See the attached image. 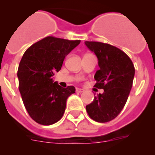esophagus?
<instances>
[{
	"mask_svg": "<svg viewBox=\"0 0 155 155\" xmlns=\"http://www.w3.org/2000/svg\"><path fill=\"white\" fill-rule=\"evenodd\" d=\"M76 91L78 92V93H81V92L85 91V90H84V89H82V88H79V87H76Z\"/></svg>",
	"mask_w": 155,
	"mask_h": 155,
	"instance_id": "obj_1",
	"label": "esophagus"
}]
</instances>
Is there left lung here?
<instances>
[{"label":"left lung","instance_id":"obj_1","mask_svg":"<svg viewBox=\"0 0 155 155\" xmlns=\"http://www.w3.org/2000/svg\"><path fill=\"white\" fill-rule=\"evenodd\" d=\"M94 52L100 69L94 75V87L104 89L86 106L89 117L105 123L113 120L121 112L127 101L133 85L135 68L127 54L118 48L101 42L85 41Z\"/></svg>","mask_w":155,"mask_h":155}]
</instances>
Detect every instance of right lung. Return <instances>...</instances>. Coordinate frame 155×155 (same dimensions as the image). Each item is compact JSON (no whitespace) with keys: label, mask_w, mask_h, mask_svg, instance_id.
Wrapping results in <instances>:
<instances>
[{"label":"right lung","mask_w":155,"mask_h":155,"mask_svg":"<svg viewBox=\"0 0 155 155\" xmlns=\"http://www.w3.org/2000/svg\"><path fill=\"white\" fill-rule=\"evenodd\" d=\"M80 43L46 37L25 51L18 68V89L23 104L34 121L42 125L58 121L66 109L68 97L75 87H62L53 76L61 69L64 58Z\"/></svg>","instance_id":"right-lung-1"}]
</instances>
